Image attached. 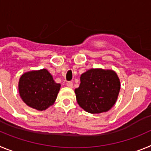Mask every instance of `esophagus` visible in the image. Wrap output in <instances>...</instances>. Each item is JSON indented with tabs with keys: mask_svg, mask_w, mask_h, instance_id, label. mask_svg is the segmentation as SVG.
Returning a JSON list of instances; mask_svg holds the SVG:
<instances>
[{
	"mask_svg": "<svg viewBox=\"0 0 151 151\" xmlns=\"http://www.w3.org/2000/svg\"><path fill=\"white\" fill-rule=\"evenodd\" d=\"M66 86L70 88H72L73 87V83L72 82H68L67 83H66Z\"/></svg>",
	"mask_w": 151,
	"mask_h": 151,
	"instance_id": "34e87169",
	"label": "esophagus"
}]
</instances>
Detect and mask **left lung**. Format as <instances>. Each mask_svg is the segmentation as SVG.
Segmentation results:
<instances>
[{
  "mask_svg": "<svg viewBox=\"0 0 151 151\" xmlns=\"http://www.w3.org/2000/svg\"><path fill=\"white\" fill-rule=\"evenodd\" d=\"M79 87L75 89L78 105L90 113L110 110L116 102L120 81L113 70L91 69L81 75Z\"/></svg>",
  "mask_w": 151,
  "mask_h": 151,
  "instance_id": "8db88e82",
  "label": "left lung"
}]
</instances>
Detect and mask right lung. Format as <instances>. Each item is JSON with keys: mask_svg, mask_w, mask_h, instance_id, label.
Returning <instances> with one entry per match:
<instances>
[{"mask_svg": "<svg viewBox=\"0 0 151 151\" xmlns=\"http://www.w3.org/2000/svg\"><path fill=\"white\" fill-rule=\"evenodd\" d=\"M19 93L26 105L37 110H45L54 104L60 89L46 69L25 73L19 81Z\"/></svg>", "mask_w": 151, "mask_h": 151, "instance_id": "1", "label": "right lung"}]
</instances>
